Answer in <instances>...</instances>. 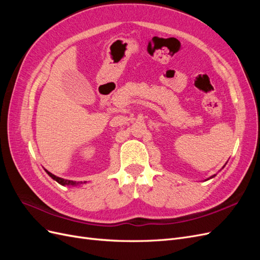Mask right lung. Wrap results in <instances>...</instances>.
<instances>
[{
	"mask_svg": "<svg viewBox=\"0 0 260 260\" xmlns=\"http://www.w3.org/2000/svg\"><path fill=\"white\" fill-rule=\"evenodd\" d=\"M46 172H48V175L54 179L55 181H57V182L61 185H75L76 184V181H73V180H65V179H61V178H58L56 176H54L53 174H51V172H49L48 170H45Z\"/></svg>",
	"mask_w": 260,
	"mask_h": 260,
	"instance_id": "1",
	"label": "right lung"
}]
</instances>
